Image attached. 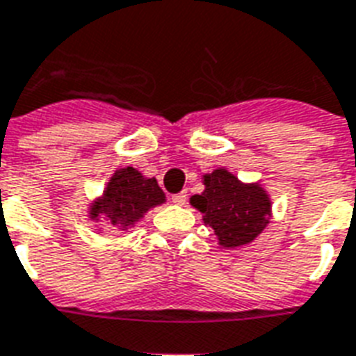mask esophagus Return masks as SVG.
<instances>
[{
  "instance_id": "34e87169",
  "label": "esophagus",
  "mask_w": 356,
  "mask_h": 356,
  "mask_svg": "<svg viewBox=\"0 0 356 356\" xmlns=\"http://www.w3.org/2000/svg\"><path fill=\"white\" fill-rule=\"evenodd\" d=\"M187 200V193L186 191H180V193H176V195H172V202L175 204H186Z\"/></svg>"
}]
</instances>
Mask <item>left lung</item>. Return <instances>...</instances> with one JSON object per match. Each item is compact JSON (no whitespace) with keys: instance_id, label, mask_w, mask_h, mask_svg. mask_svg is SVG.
<instances>
[{"instance_id":"8db88e82","label":"left lung","mask_w":356,"mask_h":356,"mask_svg":"<svg viewBox=\"0 0 356 356\" xmlns=\"http://www.w3.org/2000/svg\"><path fill=\"white\" fill-rule=\"evenodd\" d=\"M204 187L200 195H193L191 204L222 247L250 243L267 227L271 200L260 184H243L227 169H217L204 176Z\"/></svg>"}]
</instances>
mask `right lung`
Instances as JSON below:
<instances>
[{"label": "right lung", "mask_w": 356, "mask_h": 356, "mask_svg": "<svg viewBox=\"0 0 356 356\" xmlns=\"http://www.w3.org/2000/svg\"><path fill=\"white\" fill-rule=\"evenodd\" d=\"M165 202V193L156 178H145L134 167L118 169L106 191L92 206L90 219H106L111 228H129L145 217L148 209Z\"/></svg>", "instance_id": "right-lung-1"}]
</instances>
